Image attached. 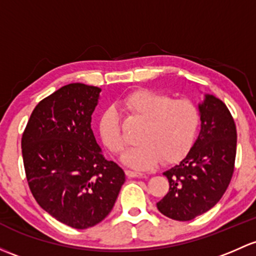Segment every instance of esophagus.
Masks as SVG:
<instances>
[{"instance_id":"obj_1","label":"esophagus","mask_w":256,"mask_h":256,"mask_svg":"<svg viewBox=\"0 0 256 256\" xmlns=\"http://www.w3.org/2000/svg\"><path fill=\"white\" fill-rule=\"evenodd\" d=\"M126 176L128 178H144V174L140 173V172H135V170H130V169H128V170L125 172Z\"/></svg>"}]
</instances>
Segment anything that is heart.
I'll use <instances>...</instances> for the list:
<instances>
[{
  "label": "heart",
  "mask_w": 256,
  "mask_h": 256,
  "mask_svg": "<svg viewBox=\"0 0 256 256\" xmlns=\"http://www.w3.org/2000/svg\"><path fill=\"white\" fill-rule=\"evenodd\" d=\"M121 106L131 116L144 120L137 146L122 157L124 163L134 169H148L164 163L182 160L195 141L200 114L189 99H172L166 94L152 90H136L120 100ZM99 135L106 148L114 154L125 150L119 112L109 108L100 115Z\"/></svg>",
  "instance_id": "obj_1"
}]
</instances>
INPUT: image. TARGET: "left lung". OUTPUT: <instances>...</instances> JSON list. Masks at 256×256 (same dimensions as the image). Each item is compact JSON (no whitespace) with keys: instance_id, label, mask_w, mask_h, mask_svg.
I'll list each match as a JSON object with an SVG mask.
<instances>
[{"instance_id":"obj_1","label":"left lung","mask_w":256,"mask_h":256,"mask_svg":"<svg viewBox=\"0 0 256 256\" xmlns=\"http://www.w3.org/2000/svg\"><path fill=\"white\" fill-rule=\"evenodd\" d=\"M201 130L186 157L164 172L169 192L157 202L164 216L192 220L216 205L234 172L236 128L222 100L206 94L198 104Z\"/></svg>"}]
</instances>
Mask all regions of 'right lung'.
I'll list each match as a JSON object with an SVG mask.
<instances>
[{"label": "right lung", "instance_id": "obj_1", "mask_svg": "<svg viewBox=\"0 0 256 256\" xmlns=\"http://www.w3.org/2000/svg\"><path fill=\"white\" fill-rule=\"evenodd\" d=\"M100 88L71 83L39 102L22 136L26 182L42 210L86 230L112 210L125 173L106 160L90 121Z\"/></svg>", "mask_w": 256, "mask_h": 256}]
</instances>
